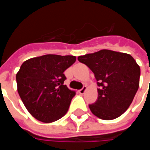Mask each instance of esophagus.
Segmentation results:
<instances>
[{
  "label": "esophagus",
  "instance_id": "1",
  "mask_svg": "<svg viewBox=\"0 0 150 150\" xmlns=\"http://www.w3.org/2000/svg\"><path fill=\"white\" fill-rule=\"evenodd\" d=\"M87 88H87V86H83V88H82V89H80V90L79 91V92L80 94H83L85 91H86V90H87Z\"/></svg>",
  "mask_w": 150,
  "mask_h": 150
}]
</instances>
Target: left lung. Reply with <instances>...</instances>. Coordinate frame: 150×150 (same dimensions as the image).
I'll return each instance as SVG.
<instances>
[{
	"instance_id": "1",
	"label": "left lung",
	"mask_w": 150,
	"mask_h": 150,
	"mask_svg": "<svg viewBox=\"0 0 150 150\" xmlns=\"http://www.w3.org/2000/svg\"><path fill=\"white\" fill-rule=\"evenodd\" d=\"M78 60L91 69L97 81L98 99L89 104L100 119H116L125 112L139 88L141 69L129 54L101 50L79 56Z\"/></svg>"
}]
</instances>
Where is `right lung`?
I'll return each mask as SVG.
<instances>
[{
	"label": "right lung",
	"mask_w": 150,
	"mask_h": 150,
	"mask_svg": "<svg viewBox=\"0 0 150 150\" xmlns=\"http://www.w3.org/2000/svg\"><path fill=\"white\" fill-rule=\"evenodd\" d=\"M75 60V56L46 54L22 63L16 75L18 94L35 119L54 122L67 112L75 91L64 85L63 72Z\"/></svg>",
	"instance_id": "obj_1"
}]
</instances>
